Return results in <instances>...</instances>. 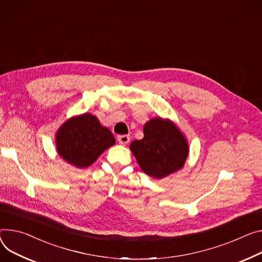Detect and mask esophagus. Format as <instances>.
I'll return each mask as SVG.
<instances>
[{
    "instance_id": "1",
    "label": "esophagus",
    "mask_w": 262,
    "mask_h": 262,
    "mask_svg": "<svg viewBox=\"0 0 262 262\" xmlns=\"http://www.w3.org/2000/svg\"><path fill=\"white\" fill-rule=\"evenodd\" d=\"M130 140L129 135H121V136H118V142L122 145H126Z\"/></svg>"
}]
</instances>
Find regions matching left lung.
Wrapping results in <instances>:
<instances>
[{"instance_id": "8db88e82", "label": "left lung", "mask_w": 262, "mask_h": 262, "mask_svg": "<svg viewBox=\"0 0 262 262\" xmlns=\"http://www.w3.org/2000/svg\"><path fill=\"white\" fill-rule=\"evenodd\" d=\"M140 168L155 179H163L181 169L189 148L185 136L170 120L158 117L144 125V137L129 146Z\"/></svg>"}]
</instances>
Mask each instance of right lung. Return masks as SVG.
<instances>
[{
  "instance_id": "obj_1",
  "label": "right lung",
  "mask_w": 262,
  "mask_h": 262,
  "mask_svg": "<svg viewBox=\"0 0 262 262\" xmlns=\"http://www.w3.org/2000/svg\"><path fill=\"white\" fill-rule=\"evenodd\" d=\"M55 142L58 155L66 162L84 168L113 146L116 140L97 117L85 113L66 121L57 130Z\"/></svg>"
}]
</instances>
